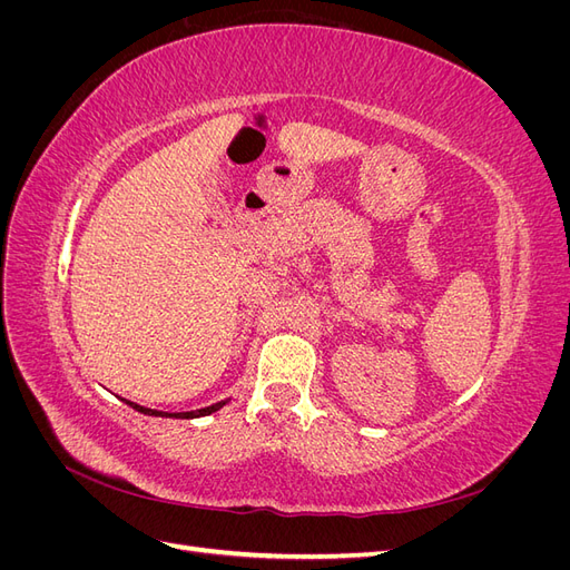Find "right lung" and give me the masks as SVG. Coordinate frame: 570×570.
Masks as SVG:
<instances>
[{
	"label": "right lung",
	"mask_w": 570,
	"mask_h": 570,
	"mask_svg": "<svg viewBox=\"0 0 570 570\" xmlns=\"http://www.w3.org/2000/svg\"><path fill=\"white\" fill-rule=\"evenodd\" d=\"M132 409H137L140 413H147V416H166V413H161V411H154V409H145V406H140V404H132V402H128ZM223 404L226 402H218V404H212V406H206V409H197V411H183V413H176V419H199V416H209V413H214V411H218ZM168 416H174V413H168Z\"/></svg>",
	"instance_id": "1"
}]
</instances>
